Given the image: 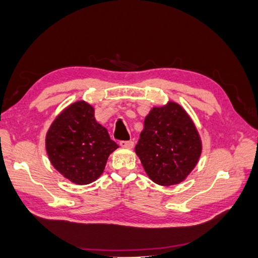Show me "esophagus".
<instances>
[{"label": "esophagus", "instance_id": "obj_1", "mask_svg": "<svg viewBox=\"0 0 258 258\" xmlns=\"http://www.w3.org/2000/svg\"><path fill=\"white\" fill-rule=\"evenodd\" d=\"M119 145L121 148H128L132 149L134 147V142L133 141H120Z\"/></svg>", "mask_w": 258, "mask_h": 258}]
</instances>
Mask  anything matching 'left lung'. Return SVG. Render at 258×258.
Returning a JSON list of instances; mask_svg holds the SVG:
<instances>
[{"label":"left lung","mask_w":258,"mask_h":258,"mask_svg":"<svg viewBox=\"0 0 258 258\" xmlns=\"http://www.w3.org/2000/svg\"><path fill=\"white\" fill-rule=\"evenodd\" d=\"M144 171L161 186L180 184L198 165L202 140L187 111L175 101L152 107L135 145Z\"/></svg>","instance_id":"left-lung-1"}]
</instances>
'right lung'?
Masks as SVG:
<instances>
[{"instance_id": "right-lung-1", "label": "right lung", "mask_w": 258, "mask_h": 258, "mask_svg": "<svg viewBox=\"0 0 258 258\" xmlns=\"http://www.w3.org/2000/svg\"><path fill=\"white\" fill-rule=\"evenodd\" d=\"M45 147L50 163L60 175L76 185H88L102 175L108 157L118 145L96 120L93 106L78 100L51 121Z\"/></svg>"}]
</instances>
